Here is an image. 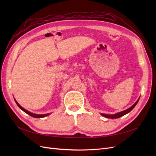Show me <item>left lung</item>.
Here are the masks:
<instances>
[{
	"instance_id": "1",
	"label": "left lung",
	"mask_w": 156,
	"mask_h": 156,
	"mask_svg": "<svg viewBox=\"0 0 156 156\" xmlns=\"http://www.w3.org/2000/svg\"><path fill=\"white\" fill-rule=\"evenodd\" d=\"M139 100V98L138 99V100L136 101L134 103V104H133V105H132L131 107H129V108H127V109H126V110H125V111H124L118 112V113H116V114H115V115H107V114H103V113H101V115L102 116H104V117L109 118V119H118V118H120V117H121V116H124V115H126L127 113L129 112H130L132 109H133V108L136 106V105L137 104V103H138Z\"/></svg>"
}]
</instances>
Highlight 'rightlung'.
Segmentation results:
<instances>
[{"instance_id": "right-lung-1", "label": "right lung", "mask_w": 156, "mask_h": 156, "mask_svg": "<svg viewBox=\"0 0 156 156\" xmlns=\"http://www.w3.org/2000/svg\"><path fill=\"white\" fill-rule=\"evenodd\" d=\"M15 101H16V104L18 105V107H20L22 111H23L25 112H26L27 114L29 115L30 116H32V117H34V118H44V117L48 116V115H49V114H46V115H36V114H34V113H32V112H29V111H27L26 109H25L24 108H23V107L17 102V101H16V100H15Z\"/></svg>"}]
</instances>
